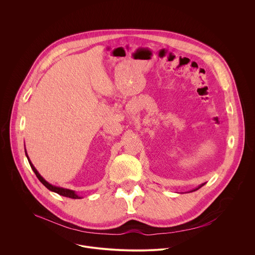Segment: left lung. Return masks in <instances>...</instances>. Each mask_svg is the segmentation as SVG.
I'll list each match as a JSON object with an SVG mask.
<instances>
[{
  "mask_svg": "<svg viewBox=\"0 0 255 255\" xmlns=\"http://www.w3.org/2000/svg\"><path fill=\"white\" fill-rule=\"evenodd\" d=\"M204 185H205V184H202V185H201V186H199V187H198V188H196V189H194V190H192V191H191V192H195V191H197V190H199V189H200V188H202V187H203V186H204Z\"/></svg>",
  "mask_w": 255,
  "mask_h": 255,
  "instance_id": "obj_1",
  "label": "left lung"
}]
</instances>
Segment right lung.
Instances as JSON below:
<instances>
[{"instance_id": "right-lung-1", "label": "right lung", "mask_w": 255, "mask_h": 255, "mask_svg": "<svg viewBox=\"0 0 255 255\" xmlns=\"http://www.w3.org/2000/svg\"><path fill=\"white\" fill-rule=\"evenodd\" d=\"M25 153H26V156H27V158H28V161H29V163H30V166H31L32 170L34 171V173L36 174V176L38 177V179L41 181V183H42L49 191L54 192V193H57L58 195L63 196V197H66V198H70V199H81V197H80L79 195H77V193H76L75 191H71V190H68V189H63V188H59V187H55V186L50 185V184L48 183V181H46V180L40 175V173L37 171V169H36V168L34 167V165L32 164V162L30 161V159H29V157H28V155H27L26 150H25Z\"/></svg>"}]
</instances>
